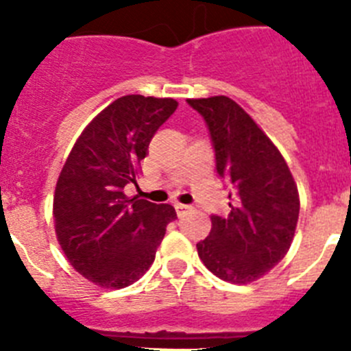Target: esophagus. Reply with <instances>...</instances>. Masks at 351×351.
Segmentation results:
<instances>
[{"mask_svg":"<svg viewBox=\"0 0 351 351\" xmlns=\"http://www.w3.org/2000/svg\"><path fill=\"white\" fill-rule=\"evenodd\" d=\"M173 207H176V210H178L179 216H181V214H184L186 210L190 209V206H186V204H179V202L176 204V206H173Z\"/></svg>","mask_w":351,"mask_h":351,"instance_id":"esophagus-1","label":"esophagus"}]
</instances>
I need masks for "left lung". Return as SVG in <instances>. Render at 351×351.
I'll use <instances>...</instances> for the list:
<instances>
[{"instance_id":"obj_1","label":"left lung","mask_w":351,"mask_h":351,"mask_svg":"<svg viewBox=\"0 0 351 351\" xmlns=\"http://www.w3.org/2000/svg\"><path fill=\"white\" fill-rule=\"evenodd\" d=\"M206 121L219 178L232 186L230 213L210 216L198 256L219 280L246 285L281 262L295 234L299 193L271 138L228 96L188 100Z\"/></svg>"}]
</instances>
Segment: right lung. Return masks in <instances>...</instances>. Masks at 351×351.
<instances>
[{
  "mask_svg": "<svg viewBox=\"0 0 351 351\" xmlns=\"http://www.w3.org/2000/svg\"><path fill=\"white\" fill-rule=\"evenodd\" d=\"M172 98L126 95L86 126L60 173L56 235L68 262L101 288H125L144 276L178 218L169 204L125 195L154 133L176 112Z\"/></svg>",
  "mask_w": 351,
  "mask_h": 351,
  "instance_id": "obj_1",
  "label": "right lung"
}]
</instances>
